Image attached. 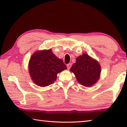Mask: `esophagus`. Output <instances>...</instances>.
I'll return each mask as SVG.
<instances>
[{"label": "esophagus", "instance_id": "esophagus-1", "mask_svg": "<svg viewBox=\"0 0 127 127\" xmlns=\"http://www.w3.org/2000/svg\"><path fill=\"white\" fill-rule=\"evenodd\" d=\"M71 66H72V64H71V63H69V64H67V65H66L67 68H68V69H69L71 67Z\"/></svg>", "mask_w": 127, "mask_h": 127}]
</instances>
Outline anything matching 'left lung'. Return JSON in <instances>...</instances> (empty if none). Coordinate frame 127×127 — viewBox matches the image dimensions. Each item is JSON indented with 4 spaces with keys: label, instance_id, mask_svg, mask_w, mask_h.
Instances as JSON below:
<instances>
[{
    "label": "left lung",
    "instance_id": "left-lung-1",
    "mask_svg": "<svg viewBox=\"0 0 127 127\" xmlns=\"http://www.w3.org/2000/svg\"><path fill=\"white\" fill-rule=\"evenodd\" d=\"M77 81L85 87H91L97 82L100 77L101 67L98 61L83 53L76 58L70 68Z\"/></svg>",
    "mask_w": 127,
    "mask_h": 127
}]
</instances>
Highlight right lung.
I'll return each instance as SVG.
<instances>
[{
    "label": "right lung",
    "mask_w": 127,
    "mask_h": 127,
    "mask_svg": "<svg viewBox=\"0 0 127 127\" xmlns=\"http://www.w3.org/2000/svg\"><path fill=\"white\" fill-rule=\"evenodd\" d=\"M28 69L33 82L43 87L53 83L57 74L67 68L50 49L35 52L29 60Z\"/></svg>",
    "instance_id": "right-lung-1"
}]
</instances>
